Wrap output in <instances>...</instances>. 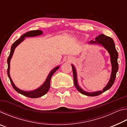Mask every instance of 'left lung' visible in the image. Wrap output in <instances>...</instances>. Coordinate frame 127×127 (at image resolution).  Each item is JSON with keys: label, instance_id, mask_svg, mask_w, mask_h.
<instances>
[{"label": "left lung", "instance_id": "8db88e82", "mask_svg": "<svg viewBox=\"0 0 127 127\" xmlns=\"http://www.w3.org/2000/svg\"><path fill=\"white\" fill-rule=\"evenodd\" d=\"M90 42L91 43V44H98L102 45L108 51L109 54H110L111 65H112V71H111L110 81H109L108 83H107L106 86H105L104 89H103V91H100L94 92H87L83 91L81 87H79L78 85V83H77V73L74 66L73 65H72V66L73 70V74L74 84L77 90L79 92L85 95L89 96H96L100 95L103 93V92L107 91V90L110 89L114 84V83L116 78V74H117V73L118 70V68H119L118 63V53L115 49L114 42L113 38L109 37V36L105 35L104 34L99 35L97 37L95 38V41L91 40Z\"/></svg>", "mask_w": 127, "mask_h": 127}]
</instances>
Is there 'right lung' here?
<instances>
[{"label":"right lung","instance_id":"add662e5","mask_svg":"<svg viewBox=\"0 0 127 127\" xmlns=\"http://www.w3.org/2000/svg\"><path fill=\"white\" fill-rule=\"evenodd\" d=\"M42 33V32L41 31V30H34V31H30L28 32H26L25 34H23L22 36H21V37L20 38H18V40H16L13 44H12V45L11 46V49H10V54L9 55V57L7 59V63H8V69H7V74L8 77L10 79V83H11V85L13 87V89L16 90V91L18 92L19 94H22L23 95H24L25 96H27L28 97L30 98H38L40 97L41 96H44V95H45L47 92H48L49 89H50V79L51 77L53 75V74L57 71V70L59 68V66H58L57 67H55V68H54L53 69L51 70V71L50 72V73L48 75V78L46 79L45 82L44 84H43L40 87L38 88V89H36L34 91H22L20 89H19L17 88L16 86L14 85V84L13 82V81L12 80L11 78H10V74H9V69H10V59H11L12 55L13 54L15 48H16L17 46L18 45V44H20V43L23 41V40L25 39V37H33V36H38V35H40Z\"/></svg>","mask_w":127,"mask_h":127}]
</instances>
